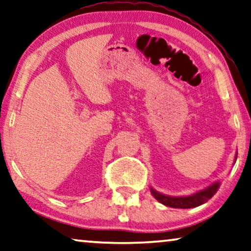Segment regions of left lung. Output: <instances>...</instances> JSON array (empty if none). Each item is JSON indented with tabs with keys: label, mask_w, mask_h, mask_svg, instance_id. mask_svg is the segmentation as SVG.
Masks as SVG:
<instances>
[{
	"label": "left lung",
	"mask_w": 251,
	"mask_h": 251,
	"mask_svg": "<svg viewBox=\"0 0 251 251\" xmlns=\"http://www.w3.org/2000/svg\"><path fill=\"white\" fill-rule=\"evenodd\" d=\"M238 152L235 153L234 156V162L237 161ZM220 186H221V182L220 181H214L212 182L211 185L205 187L204 189L197 190L196 193L190 194V195L186 196H170L166 195V194H162L155 190L153 187H150V192L155 198L159 203H161L166 206L174 207V208H194L200 206L201 204H205L208 200L215 195L216 192H218Z\"/></svg>",
	"instance_id": "1"
}]
</instances>
